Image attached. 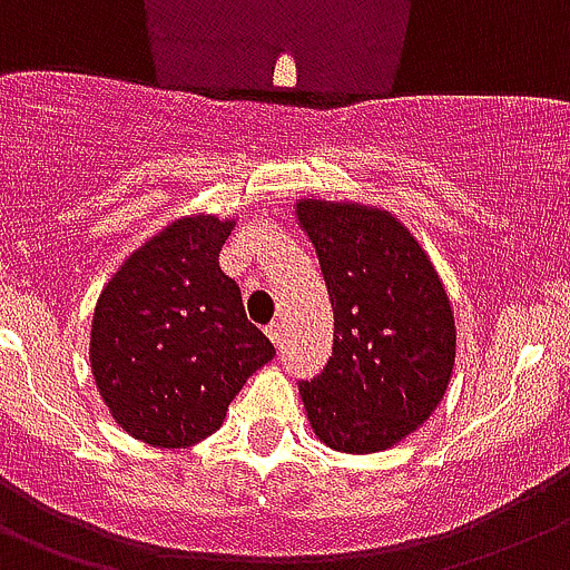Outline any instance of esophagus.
Masks as SVG:
<instances>
[{"mask_svg": "<svg viewBox=\"0 0 570 570\" xmlns=\"http://www.w3.org/2000/svg\"><path fill=\"white\" fill-rule=\"evenodd\" d=\"M265 335H268V338H271V344L282 346V344H285V324H282L279 318H276V322H271L268 327H265Z\"/></svg>", "mask_w": 570, "mask_h": 570, "instance_id": "obj_1", "label": "esophagus"}]
</instances>
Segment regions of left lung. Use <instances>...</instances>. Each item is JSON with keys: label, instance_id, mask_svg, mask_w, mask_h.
<instances>
[{"label": "left lung", "instance_id": "obj_1", "mask_svg": "<svg viewBox=\"0 0 570 570\" xmlns=\"http://www.w3.org/2000/svg\"><path fill=\"white\" fill-rule=\"evenodd\" d=\"M294 213L335 316L327 370L299 383L307 422L338 453L386 451L448 392L456 363L451 296L414 232L389 209L311 195Z\"/></svg>", "mask_w": 570, "mask_h": 570}]
</instances>
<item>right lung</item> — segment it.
<instances>
[{"mask_svg":"<svg viewBox=\"0 0 570 570\" xmlns=\"http://www.w3.org/2000/svg\"><path fill=\"white\" fill-rule=\"evenodd\" d=\"M235 218L195 213L126 257L91 316L89 363L100 400L128 436L193 448L213 436L248 377L274 357L218 265Z\"/></svg>","mask_w":570,"mask_h":570,"instance_id":"obj_1","label":"right lung"}]
</instances>
